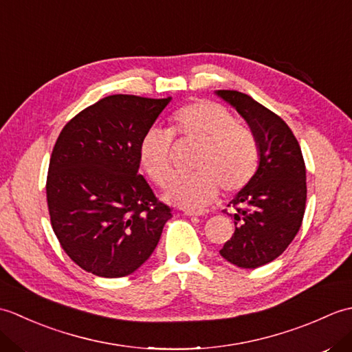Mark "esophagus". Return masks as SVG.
Returning <instances> with one entry per match:
<instances>
[{
    "label": "esophagus",
    "instance_id": "34e87169",
    "mask_svg": "<svg viewBox=\"0 0 352 352\" xmlns=\"http://www.w3.org/2000/svg\"><path fill=\"white\" fill-rule=\"evenodd\" d=\"M206 212H195V210H183V214L186 216H203Z\"/></svg>",
    "mask_w": 352,
    "mask_h": 352
}]
</instances>
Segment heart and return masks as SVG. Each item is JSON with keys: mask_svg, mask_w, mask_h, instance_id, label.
Here are the masks:
<instances>
[{"mask_svg": "<svg viewBox=\"0 0 352 352\" xmlns=\"http://www.w3.org/2000/svg\"><path fill=\"white\" fill-rule=\"evenodd\" d=\"M178 144L199 145L193 175L177 178L166 198L177 206L199 208L218 195L219 188L233 195L250 184L260 162V145L248 126L236 122L228 109L201 100L177 110L168 131L148 130L139 145V157L149 178L166 188L174 177L172 151Z\"/></svg>", "mask_w": 352, "mask_h": 352, "instance_id": "b5f03b06", "label": "heart"}]
</instances>
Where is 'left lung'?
<instances>
[{
  "instance_id": "1",
  "label": "left lung",
  "mask_w": 352,
  "mask_h": 352,
  "mask_svg": "<svg viewBox=\"0 0 352 352\" xmlns=\"http://www.w3.org/2000/svg\"><path fill=\"white\" fill-rule=\"evenodd\" d=\"M248 122L260 145L258 169L231 199L234 234L219 251L239 267L254 269L286 251L302 223L307 184L301 146L289 125L250 95L218 91Z\"/></svg>"
}]
</instances>
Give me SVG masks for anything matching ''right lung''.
<instances>
[{
  "mask_svg": "<svg viewBox=\"0 0 352 352\" xmlns=\"http://www.w3.org/2000/svg\"><path fill=\"white\" fill-rule=\"evenodd\" d=\"M170 98L110 95L81 110L52 148L47 177L51 227L81 269L106 278L145 263L170 207L139 174V145Z\"/></svg>",
  "mask_w": 352,
  "mask_h": 352,
  "instance_id": "1",
  "label": "right lung"
}]
</instances>
